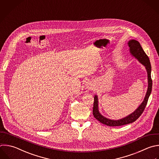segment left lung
Listing matches in <instances>:
<instances>
[{
	"label": "left lung",
	"instance_id": "obj_1",
	"mask_svg": "<svg viewBox=\"0 0 159 159\" xmlns=\"http://www.w3.org/2000/svg\"><path fill=\"white\" fill-rule=\"evenodd\" d=\"M127 44L129 47L130 54L136 59H137V60L145 67L147 72L148 78L147 91L143 102L137 107V109H136V110L132 114L119 120H111L104 117L100 114L98 108V98L97 95H95L94 97V105L93 109V116L98 121L109 126H120L132 123L135 121L143 112L152 91V80L151 78V65L148 56L144 52L140 43L138 41L135 40H131L129 41Z\"/></svg>",
	"mask_w": 159,
	"mask_h": 159
}]
</instances>
